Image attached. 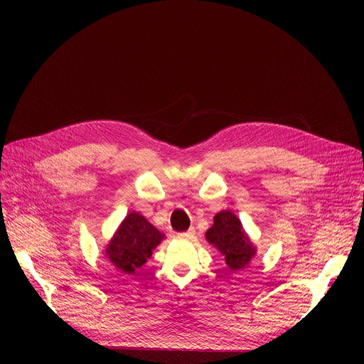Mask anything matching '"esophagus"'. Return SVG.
Instances as JSON below:
<instances>
[{"instance_id":"obj_1","label":"esophagus","mask_w":364,"mask_h":364,"mask_svg":"<svg viewBox=\"0 0 364 364\" xmlns=\"http://www.w3.org/2000/svg\"><path fill=\"white\" fill-rule=\"evenodd\" d=\"M195 236V230H193V228H190V230H187V232H184V233H178L177 235V237L178 239H192Z\"/></svg>"}]
</instances>
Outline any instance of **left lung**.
Returning a JSON list of instances; mask_svg holds the SVG:
<instances>
[{
  "label": "left lung",
  "instance_id": "obj_1",
  "mask_svg": "<svg viewBox=\"0 0 364 364\" xmlns=\"http://www.w3.org/2000/svg\"><path fill=\"white\" fill-rule=\"evenodd\" d=\"M205 237L224 255L228 269L235 272L245 269L255 257L257 250L254 243L245 233L240 220L232 211L218 213Z\"/></svg>",
  "mask_w": 364,
  "mask_h": 364
}]
</instances>
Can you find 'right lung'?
I'll use <instances>...</instances> for the list:
<instances>
[{
  "instance_id": "right-lung-1",
  "label": "right lung",
  "mask_w": 364,
  "mask_h": 364,
  "mask_svg": "<svg viewBox=\"0 0 364 364\" xmlns=\"http://www.w3.org/2000/svg\"><path fill=\"white\" fill-rule=\"evenodd\" d=\"M165 237L139 213H129L106 247L107 259L125 274H132L151 257Z\"/></svg>"
}]
</instances>
